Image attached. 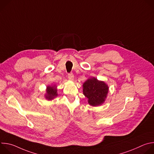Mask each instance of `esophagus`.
<instances>
[{
    "mask_svg": "<svg viewBox=\"0 0 154 154\" xmlns=\"http://www.w3.org/2000/svg\"><path fill=\"white\" fill-rule=\"evenodd\" d=\"M68 77H69L71 80H72L74 79V77L73 73H72V72L68 73Z\"/></svg>",
    "mask_w": 154,
    "mask_h": 154,
    "instance_id": "esophagus-1",
    "label": "esophagus"
}]
</instances>
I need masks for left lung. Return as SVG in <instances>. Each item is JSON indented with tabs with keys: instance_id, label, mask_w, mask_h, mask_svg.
<instances>
[{
	"instance_id": "obj_1",
	"label": "left lung",
	"mask_w": 154,
	"mask_h": 154,
	"mask_svg": "<svg viewBox=\"0 0 154 154\" xmlns=\"http://www.w3.org/2000/svg\"><path fill=\"white\" fill-rule=\"evenodd\" d=\"M83 86V94L88 99L91 105L97 106L103 103L108 91V87L103 82L93 78L86 80Z\"/></svg>"
}]
</instances>
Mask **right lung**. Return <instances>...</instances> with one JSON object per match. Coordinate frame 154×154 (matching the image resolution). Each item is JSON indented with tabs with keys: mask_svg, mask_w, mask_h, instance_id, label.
<instances>
[{
	"mask_svg": "<svg viewBox=\"0 0 154 154\" xmlns=\"http://www.w3.org/2000/svg\"><path fill=\"white\" fill-rule=\"evenodd\" d=\"M57 96V89L55 88V86H48L47 87V94L46 95V98L48 100H52L54 97Z\"/></svg>",
	"mask_w": 154,
	"mask_h": 154,
	"instance_id": "right-lung-1",
	"label": "right lung"
}]
</instances>
